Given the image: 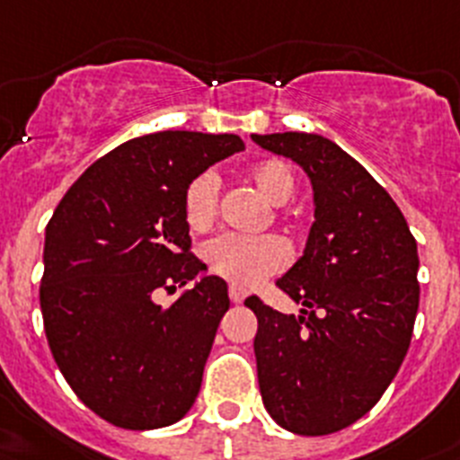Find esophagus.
<instances>
[{
    "instance_id": "esophagus-1",
    "label": "esophagus",
    "mask_w": 460,
    "mask_h": 460,
    "mask_svg": "<svg viewBox=\"0 0 460 460\" xmlns=\"http://www.w3.org/2000/svg\"><path fill=\"white\" fill-rule=\"evenodd\" d=\"M245 294H247V291L243 289V287H238V285H231L229 287L231 303H243V301H245Z\"/></svg>"
}]
</instances>
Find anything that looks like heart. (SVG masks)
<instances>
[{
  "instance_id": "heart-1",
  "label": "heart",
  "mask_w": 460,
  "mask_h": 460,
  "mask_svg": "<svg viewBox=\"0 0 460 460\" xmlns=\"http://www.w3.org/2000/svg\"><path fill=\"white\" fill-rule=\"evenodd\" d=\"M245 181L273 206H282L296 191V175L282 159H263L245 171ZM219 181L210 171L191 178L182 194L185 222L194 231H206L217 217ZM203 259L208 269L219 278L229 279L238 287H254L263 278L278 273L289 261L287 245L275 235L222 234L203 245Z\"/></svg>"
}]
</instances>
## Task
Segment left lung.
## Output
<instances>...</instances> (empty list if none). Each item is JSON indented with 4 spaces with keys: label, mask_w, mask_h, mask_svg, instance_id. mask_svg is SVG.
I'll list each match as a JSON object with an SVG mask.
<instances>
[{
    "label": "left lung",
    "mask_w": 460,
    "mask_h": 460,
    "mask_svg": "<svg viewBox=\"0 0 460 460\" xmlns=\"http://www.w3.org/2000/svg\"><path fill=\"white\" fill-rule=\"evenodd\" d=\"M289 157L314 191L305 250L275 282L298 317L245 298L259 389L270 417L296 435H329L361 419L396 377L419 307L417 241L401 208L361 164L317 134H252Z\"/></svg>",
    "instance_id": "obj_1"
}]
</instances>
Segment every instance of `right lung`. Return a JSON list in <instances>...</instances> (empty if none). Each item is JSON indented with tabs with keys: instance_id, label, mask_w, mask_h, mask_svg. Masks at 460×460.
Instances as JSON below:
<instances>
[{
	"instance_id": "1",
	"label": "right lung",
	"mask_w": 460,
	"mask_h": 460,
	"mask_svg": "<svg viewBox=\"0 0 460 460\" xmlns=\"http://www.w3.org/2000/svg\"><path fill=\"white\" fill-rule=\"evenodd\" d=\"M243 147L235 134L131 138L92 164L48 222L39 291L48 345L75 396L113 426H171L197 401L229 310L226 282L206 275L171 307L155 294L206 270L190 252L182 194Z\"/></svg>"
}]
</instances>
